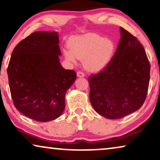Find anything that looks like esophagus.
<instances>
[{
  "label": "esophagus",
  "instance_id": "1",
  "mask_svg": "<svg viewBox=\"0 0 160 160\" xmlns=\"http://www.w3.org/2000/svg\"><path fill=\"white\" fill-rule=\"evenodd\" d=\"M77 76L78 78H83V77H85V74H84L83 72L79 71V72H77Z\"/></svg>",
  "mask_w": 160,
  "mask_h": 160
}]
</instances>
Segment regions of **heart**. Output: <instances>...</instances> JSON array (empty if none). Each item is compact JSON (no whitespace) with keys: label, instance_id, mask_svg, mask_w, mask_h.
Wrapping results in <instances>:
<instances>
[{"label":"heart","instance_id":"heart-1","mask_svg":"<svg viewBox=\"0 0 160 160\" xmlns=\"http://www.w3.org/2000/svg\"><path fill=\"white\" fill-rule=\"evenodd\" d=\"M116 45L112 39H105L96 34H87L74 38L70 48L64 49L68 61H83L84 68L89 72H97L104 69L114 56Z\"/></svg>","mask_w":160,"mask_h":160}]
</instances>
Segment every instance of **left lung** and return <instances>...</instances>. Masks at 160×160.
<instances>
[{"label":"left lung","instance_id":"8db88e82","mask_svg":"<svg viewBox=\"0 0 160 160\" xmlns=\"http://www.w3.org/2000/svg\"><path fill=\"white\" fill-rule=\"evenodd\" d=\"M120 33L112 60L88 80L91 104L97 113L109 119L121 118L138 110L150 82V65L142 45L122 28Z\"/></svg>","mask_w":160,"mask_h":160}]
</instances>
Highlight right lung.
<instances>
[{
	"mask_svg": "<svg viewBox=\"0 0 160 160\" xmlns=\"http://www.w3.org/2000/svg\"><path fill=\"white\" fill-rule=\"evenodd\" d=\"M60 56L58 32H35L15 47L7 71L13 103L22 114L47 122L63 113L76 73L62 67Z\"/></svg>",
	"mask_w": 160,
	"mask_h": 160,
	"instance_id": "1",
	"label": "right lung"
}]
</instances>
